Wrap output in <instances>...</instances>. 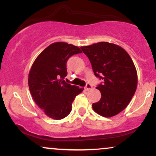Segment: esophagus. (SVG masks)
Here are the masks:
<instances>
[{
	"instance_id": "esophagus-1",
	"label": "esophagus",
	"mask_w": 156,
	"mask_h": 156,
	"mask_svg": "<svg viewBox=\"0 0 156 156\" xmlns=\"http://www.w3.org/2000/svg\"><path fill=\"white\" fill-rule=\"evenodd\" d=\"M84 89H85V90L89 91V90H90V89H92V86L91 85V84L87 83V85H86V87H84Z\"/></svg>"
}]
</instances>
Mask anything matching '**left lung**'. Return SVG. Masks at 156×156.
Masks as SVG:
<instances>
[{"instance_id": "1", "label": "left lung", "mask_w": 156, "mask_h": 156, "mask_svg": "<svg viewBox=\"0 0 156 156\" xmlns=\"http://www.w3.org/2000/svg\"><path fill=\"white\" fill-rule=\"evenodd\" d=\"M90 61L96 77L103 80L96 87L101 93L93 110L112 117L129 104L137 87V72L131 58L120 46L101 42L80 48Z\"/></svg>"}]
</instances>
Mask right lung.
Masks as SVG:
<instances>
[{"label": "right lung", "instance_id": "obj_1", "mask_svg": "<svg viewBox=\"0 0 156 156\" xmlns=\"http://www.w3.org/2000/svg\"><path fill=\"white\" fill-rule=\"evenodd\" d=\"M82 53L77 46L66 42L50 44L32 64L28 87L34 101L48 117L53 119L66 117L72 110L75 98L83 90L66 83L69 57Z\"/></svg>", "mask_w": 156, "mask_h": 156}]
</instances>
